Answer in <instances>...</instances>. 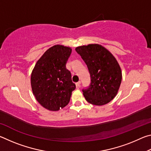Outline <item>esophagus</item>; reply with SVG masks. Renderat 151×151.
Returning <instances> with one entry per match:
<instances>
[{
  "instance_id": "esophagus-1",
  "label": "esophagus",
  "mask_w": 151,
  "mask_h": 151,
  "mask_svg": "<svg viewBox=\"0 0 151 151\" xmlns=\"http://www.w3.org/2000/svg\"><path fill=\"white\" fill-rule=\"evenodd\" d=\"M76 87L78 89L81 87V82H78V83H76Z\"/></svg>"
}]
</instances>
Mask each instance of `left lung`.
Listing matches in <instances>:
<instances>
[{
	"mask_svg": "<svg viewBox=\"0 0 151 151\" xmlns=\"http://www.w3.org/2000/svg\"><path fill=\"white\" fill-rule=\"evenodd\" d=\"M75 50L90 73V85L83 89L86 101L97 106L109 103L116 96L122 81L121 69L116 58L98 44L81 46Z\"/></svg>",
	"mask_w": 151,
	"mask_h": 151,
	"instance_id": "left-lung-1",
	"label": "left lung"
}]
</instances>
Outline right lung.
I'll return each instance as SVG.
<instances>
[{
	"instance_id": "1",
	"label": "right lung",
	"mask_w": 151,
	"mask_h": 151,
	"mask_svg": "<svg viewBox=\"0 0 151 151\" xmlns=\"http://www.w3.org/2000/svg\"><path fill=\"white\" fill-rule=\"evenodd\" d=\"M71 48L55 45L46 51L32 71L30 83L37 101L49 111H58L69 103L76 88L66 64Z\"/></svg>"
}]
</instances>
